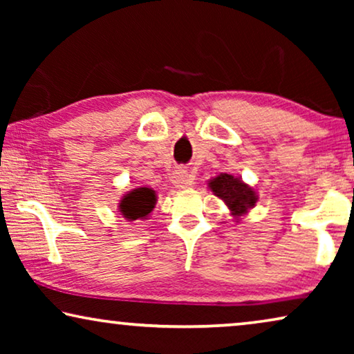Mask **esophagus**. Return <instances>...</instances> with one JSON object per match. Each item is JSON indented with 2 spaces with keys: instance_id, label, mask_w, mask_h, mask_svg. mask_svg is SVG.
<instances>
[{
  "instance_id": "obj_1",
  "label": "esophagus",
  "mask_w": 354,
  "mask_h": 354,
  "mask_svg": "<svg viewBox=\"0 0 354 354\" xmlns=\"http://www.w3.org/2000/svg\"><path fill=\"white\" fill-rule=\"evenodd\" d=\"M193 180H195V178H193L190 172L178 171V172H176V176H174L172 182L176 183V187H178V188H187V187L192 185Z\"/></svg>"
}]
</instances>
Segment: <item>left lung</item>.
Segmentation results:
<instances>
[{
    "mask_svg": "<svg viewBox=\"0 0 354 354\" xmlns=\"http://www.w3.org/2000/svg\"><path fill=\"white\" fill-rule=\"evenodd\" d=\"M209 187L216 196L225 201L234 216L245 214L258 201L253 188L241 182L240 178L229 176V174H221V176L212 178Z\"/></svg>",
    "mask_w": 354,
    "mask_h": 354,
    "instance_id": "8db88e82",
    "label": "left lung"
}]
</instances>
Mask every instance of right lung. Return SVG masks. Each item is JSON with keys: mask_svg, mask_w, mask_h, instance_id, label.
<instances>
[{"mask_svg": "<svg viewBox=\"0 0 354 354\" xmlns=\"http://www.w3.org/2000/svg\"><path fill=\"white\" fill-rule=\"evenodd\" d=\"M154 203H156V195L151 188H137V190L130 192L120 201L119 209L124 217L130 221H137L147 217L153 211Z\"/></svg>", "mask_w": 354, "mask_h": 354, "instance_id": "right-lung-1", "label": "right lung"}]
</instances>
